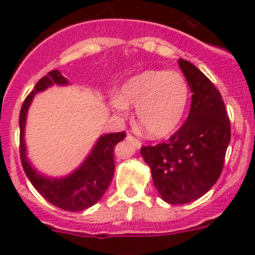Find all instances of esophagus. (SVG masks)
I'll list each match as a JSON object with an SVG mask.
<instances>
[{"instance_id":"34e87169","label":"esophagus","mask_w":255,"mask_h":255,"mask_svg":"<svg viewBox=\"0 0 255 255\" xmlns=\"http://www.w3.org/2000/svg\"><path fill=\"white\" fill-rule=\"evenodd\" d=\"M126 139H128V140H135V139L132 138L131 135H128V136H126ZM136 144H138V147H140V145H141L140 141H138V140H136Z\"/></svg>"}]
</instances>
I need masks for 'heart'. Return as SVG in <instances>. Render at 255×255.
Returning <instances> with one entry per match:
<instances>
[{"label":"heart","mask_w":255,"mask_h":255,"mask_svg":"<svg viewBox=\"0 0 255 255\" xmlns=\"http://www.w3.org/2000/svg\"><path fill=\"white\" fill-rule=\"evenodd\" d=\"M190 98L185 76L177 71L147 70L130 78L111 103L120 115L136 107L138 121L153 138H163L179 128Z\"/></svg>","instance_id":"obj_1"}]
</instances>
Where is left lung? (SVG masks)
I'll return each mask as SVG.
<instances>
[{"label":"left lung","instance_id":"left-lung-1","mask_svg":"<svg viewBox=\"0 0 255 255\" xmlns=\"http://www.w3.org/2000/svg\"><path fill=\"white\" fill-rule=\"evenodd\" d=\"M191 91L184 125L164 143L141 147L154 188L166 203L186 204L217 182L231 139L226 107L217 88L197 66L179 58Z\"/></svg>","mask_w":255,"mask_h":255}]
</instances>
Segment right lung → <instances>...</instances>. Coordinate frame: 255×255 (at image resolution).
<instances>
[{
  "label": "right lung",
  "mask_w": 255,
  "mask_h": 255,
  "mask_svg": "<svg viewBox=\"0 0 255 255\" xmlns=\"http://www.w3.org/2000/svg\"><path fill=\"white\" fill-rule=\"evenodd\" d=\"M69 84V80L61 75L60 71L52 70L51 73L40 79L35 84L34 91H31L26 97L19 117L20 157L26 177L44 199L64 211L79 212L100 202L108 189L115 172V145L124 140L126 134L121 131L101 135L79 167L65 176H47L38 171L29 161L26 153L25 126L29 107L35 94L44 92L53 85L66 87Z\"/></svg>",
  "instance_id": "obj_1"
}]
</instances>
